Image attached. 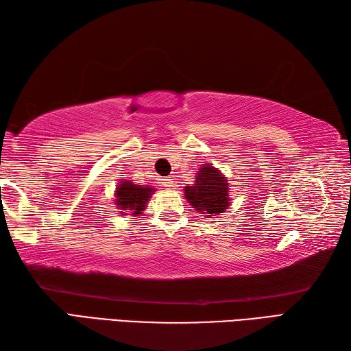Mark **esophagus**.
I'll list each match as a JSON object with an SVG mask.
<instances>
[{"label":"esophagus","mask_w":351,"mask_h":351,"mask_svg":"<svg viewBox=\"0 0 351 351\" xmlns=\"http://www.w3.org/2000/svg\"><path fill=\"white\" fill-rule=\"evenodd\" d=\"M162 185H164V187H167V189H171V187H175V181L171 180V178H164Z\"/></svg>","instance_id":"34e87169"}]
</instances>
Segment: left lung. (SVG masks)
Wrapping results in <instances>:
<instances>
[{
    "label": "left lung",
    "instance_id": "left-lung-1",
    "mask_svg": "<svg viewBox=\"0 0 351 351\" xmlns=\"http://www.w3.org/2000/svg\"><path fill=\"white\" fill-rule=\"evenodd\" d=\"M195 184L185 187V199L200 214H219L228 210L229 206V189L228 180L217 169L205 164L199 169L195 178Z\"/></svg>",
    "mask_w": 351,
    "mask_h": 351
}]
</instances>
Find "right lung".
Returning a JSON list of instances; mask_svg holds the SVG:
<instances>
[{
	"label": "right lung",
	"instance_id": "right-lung-1",
	"mask_svg": "<svg viewBox=\"0 0 351 351\" xmlns=\"http://www.w3.org/2000/svg\"><path fill=\"white\" fill-rule=\"evenodd\" d=\"M154 189L136 185L130 181H122L116 191V205L121 210H132V215H138L146 208V202L151 197Z\"/></svg>",
	"mask_w": 351,
	"mask_h": 351
}]
</instances>
